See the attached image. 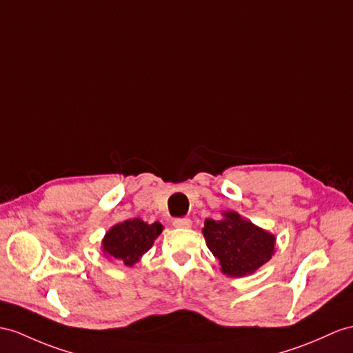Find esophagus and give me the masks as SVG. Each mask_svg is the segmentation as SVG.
Returning a JSON list of instances; mask_svg holds the SVG:
<instances>
[{
	"label": "esophagus",
	"mask_w": 353,
	"mask_h": 353,
	"mask_svg": "<svg viewBox=\"0 0 353 353\" xmlns=\"http://www.w3.org/2000/svg\"><path fill=\"white\" fill-rule=\"evenodd\" d=\"M175 228H181V229H188L192 228V220L190 219H176L174 221Z\"/></svg>",
	"instance_id": "obj_1"
}]
</instances>
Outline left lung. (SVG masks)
<instances>
[{
    "label": "left lung",
    "mask_w": 353,
    "mask_h": 353,
    "mask_svg": "<svg viewBox=\"0 0 353 353\" xmlns=\"http://www.w3.org/2000/svg\"><path fill=\"white\" fill-rule=\"evenodd\" d=\"M202 234L220 271L229 277L252 276L276 253V235L236 211H223L220 220L206 219Z\"/></svg>",
    "instance_id": "obj_1"
}]
</instances>
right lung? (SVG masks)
I'll list each match as a JSON object with an SVG mask.
<instances>
[{
	"label": "right lung",
	"instance_id": "obj_1",
	"mask_svg": "<svg viewBox=\"0 0 353 353\" xmlns=\"http://www.w3.org/2000/svg\"><path fill=\"white\" fill-rule=\"evenodd\" d=\"M163 225L159 221L145 223L132 219L112 226L101 239V252L108 259L133 266L152 247L161 234Z\"/></svg>",
	"mask_w": 353,
	"mask_h": 353
}]
</instances>
